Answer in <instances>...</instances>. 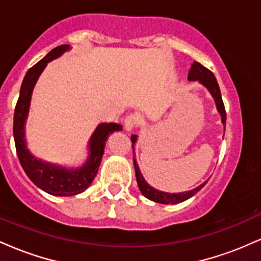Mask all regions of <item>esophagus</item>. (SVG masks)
Instances as JSON below:
<instances>
[{"label": "esophagus", "mask_w": 261, "mask_h": 261, "mask_svg": "<svg viewBox=\"0 0 261 261\" xmlns=\"http://www.w3.org/2000/svg\"><path fill=\"white\" fill-rule=\"evenodd\" d=\"M139 122V118H137V115H135V114H130V115L126 116V119H125V128H126L127 131H131L134 130V127L136 126V124Z\"/></svg>", "instance_id": "obj_1"}]
</instances>
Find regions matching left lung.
<instances>
[{
	"label": "left lung",
	"mask_w": 261,
	"mask_h": 261,
	"mask_svg": "<svg viewBox=\"0 0 261 261\" xmlns=\"http://www.w3.org/2000/svg\"><path fill=\"white\" fill-rule=\"evenodd\" d=\"M189 81H197L199 83H201L203 87H206V89L210 92V94L214 98L215 104H216L217 112L220 113L221 115V121H222L223 126L226 127V110H224V106L222 101V97H221V91L220 87H218L217 80L215 77V74L211 72V71L207 70L206 67H203L201 64L194 61L193 65H191L190 71H189ZM137 141V135H131V142H133V148H134V167H135V173H136V180L137 185H139L140 191L142 193V195L147 197L151 201L158 202V203H164V205H168V203H172V205H175V203L182 202L185 200L190 199L191 196H194L197 191H200L201 189L205 187V184L207 181L202 182L201 185L196 187L193 190L189 191H182V193H166V191H161L154 189L153 187L148 184L147 181L143 178L142 173L140 172V167L137 164L136 160H135V143Z\"/></svg>",
	"instance_id": "1"
}]
</instances>
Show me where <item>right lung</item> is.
<instances>
[{
	"label": "right lung",
	"mask_w": 261,
	"mask_h": 261,
	"mask_svg": "<svg viewBox=\"0 0 261 261\" xmlns=\"http://www.w3.org/2000/svg\"><path fill=\"white\" fill-rule=\"evenodd\" d=\"M70 49V45H60L29 68L20 87L13 119L14 143L20 166L39 189L55 196H73L83 193L97 175L109 135L114 131L122 130L121 125L116 122H101L98 125L89 139L88 158L77 168H67L51 162L39 160L28 149L25 141V121L28 119L33 89L47 62L60 58Z\"/></svg>",
	"instance_id": "right-lung-1"
}]
</instances>
